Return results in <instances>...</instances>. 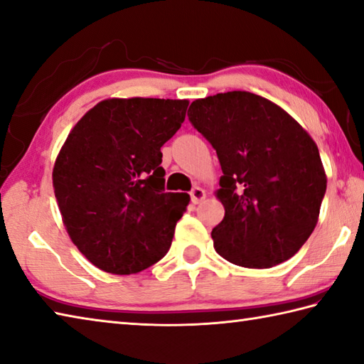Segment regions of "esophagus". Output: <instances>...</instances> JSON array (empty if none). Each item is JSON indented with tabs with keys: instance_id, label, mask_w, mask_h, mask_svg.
<instances>
[{
	"instance_id": "34e87169",
	"label": "esophagus",
	"mask_w": 364,
	"mask_h": 364,
	"mask_svg": "<svg viewBox=\"0 0 364 364\" xmlns=\"http://www.w3.org/2000/svg\"><path fill=\"white\" fill-rule=\"evenodd\" d=\"M203 198H205V191H203L202 188L196 186L194 189L191 191V200H192V203H194V205L200 203V202L203 200Z\"/></svg>"
}]
</instances>
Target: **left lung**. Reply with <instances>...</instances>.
Wrapping results in <instances>:
<instances>
[{"label": "left lung", "mask_w": 364, "mask_h": 364, "mask_svg": "<svg viewBox=\"0 0 364 364\" xmlns=\"http://www.w3.org/2000/svg\"><path fill=\"white\" fill-rule=\"evenodd\" d=\"M188 118L223 168L216 252L246 268L294 257L314 230L326 191L314 140L281 107L247 91L197 99Z\"/></svg>", "instance_id": "1"}]
</instances>
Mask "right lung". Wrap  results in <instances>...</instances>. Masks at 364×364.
Wrapping results in <instances>:
<instances>
[{"label":"right lung","mask_w":364,"mask_h":364,"mask_svg":"<svg viewBox=\"0 0 364 364\" xmlns=\"http://www.w3.org/2000/svg\"><path fill=\"white\" fill-rule=\"evenodd\" d=\"M189 102L107 99L68 135L53 167V188L73 243L112 274L144 272L172 245L189 205L166 192L161 146L180 129Z\"/></svg>","instance_id":"obj_1"}]
</instances>
